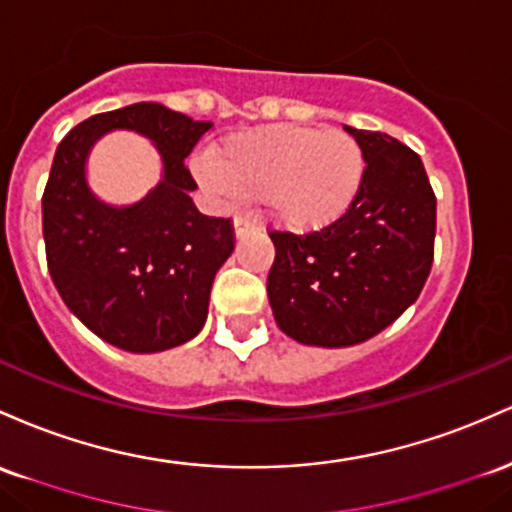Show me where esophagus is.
<instances>
[{"mask_svg":"<svg viewBox=\"0 0 512 512\" xmlns=\"http://www.w3.org/2000/svg\"><path fill=\"white\" fill-rule=\"evenodd\" d=\"M254 229H256V220H251V217L246 215L234 217V234H237V237H244V234L254 232Z\"/></svg>","mask_w":512,"mask_h":512,"instance_id":"obj_1","label":"esophagus"}]
</instances>
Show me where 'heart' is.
Masks as SVG:
<instances>
[{
	"instance_id": "1",
	"label": "heart",
	"mask_w": 512,
	"mask_h": 512,
	"mask_svg": "<svg viewBox=\"0 0 512 512\" xmlns=\"http://www.w3.org/2000/svg\"><path fill=\"white\" fill-rule=\"evenodd\" d=\"M363 174V149L353 135L312 125L232 135L203 166L215 191L261 198L268 217L290 232H317L346 215Z\"/></svg>"
}]
</instances>
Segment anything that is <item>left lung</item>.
Wrapping results in <instances>:
<instances>
[{
    "instance_id": "obj_1",
    "label": "left lung",
    "mask_w": 512,
    "mask_h": 512,
    "mask_svg": "<svg viewBox=\"0 0 512 512\" xmlns=\"http://www.w3.org/2000/svg\"><path fill=\"white\" fill-rule=\"evenodd\" d=\"M346 132L365 157L346 215L317 232H268L273 317L307 346H355L387 329L418 300L433 266L435 193L421 157L387 132Z\"/></svg>"
}]
</instances>
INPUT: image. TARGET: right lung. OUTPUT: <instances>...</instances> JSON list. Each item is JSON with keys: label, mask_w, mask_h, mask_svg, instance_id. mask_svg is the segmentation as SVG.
<instances>
[{"label": "right lung", "mask_w": 512, "mask_h": 512, "mask_svg": "<svg viewBox=\"0 0 512 512\" xmlns=\"http://www.w3.org/2000/svg\"><path fill=\"white\" fill-rule=\"evenodd\" d=\"M149 136L165 159V181L130 209H111L83 181L85 154L106 129ZM212 123L132 103L91 116L57 145L43 191L50 278L86 329L130 353L169 350L203 329L215 273L234 251L227 217L198 212V188L183 159Z\"/></svg>", "instance_id": "right-lung-1"}]
</instances>
